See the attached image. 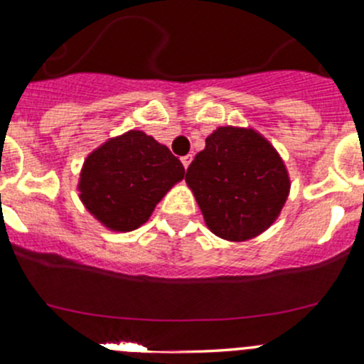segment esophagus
<instances>
[{
  "label": "esophagus",
  "mask_w": 364,
  "mask_h": 364,
  "mask_svg": "<svg viewBox=\"0 0 364 364\" xmlns=\"http://www.w3.org/2000/svg\"><path fill=\"white\" fill-rule=\"evenodd\" d=\"M190 161H192V155H186V156H181V164H183V167H185V168H188Z\"/></svg>",
  "instance_id": "obj_1"
}]
</instances>
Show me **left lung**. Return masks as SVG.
Returning <instances> with one entry per match:
<instances>
[{
    "label": "left lung",
    "instance_id": "obj_1",
    "mask_svg": "<svg viewBox=\"0 0 364 364\" xmlns=\"http://www.w3.org/2000/svg\"><path fill=\"white\" fill-rule=\"evenodd\" d=\"M186 181L213 234L245 241L264 232L287 200L289 174L257 132L220 127L186 168Z\"/></svg>",
    "mask_w": 364,
    "mask_h": 364
}]
</instances>
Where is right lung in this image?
Returning a JSON list of instances; mask_svg holds the SVG:
<instances>
[{
  "instance_id": "add662e5",
  "label": "right lung",
  "mask_w": 364,
  "mask_h": 364,
  "mask_svg": "<svg viewBox=\"0 0 364 364\" xmlns=\"http://www.w3.org/2000/svg\"><path fill=\"white\" fill-rule=\"evenodd\" d=\"M183 178L185 167L167 146L132 130L87 156L80 172V199L104 225L127 232L141 227Z\"/></svg>"
}]
</instances>
